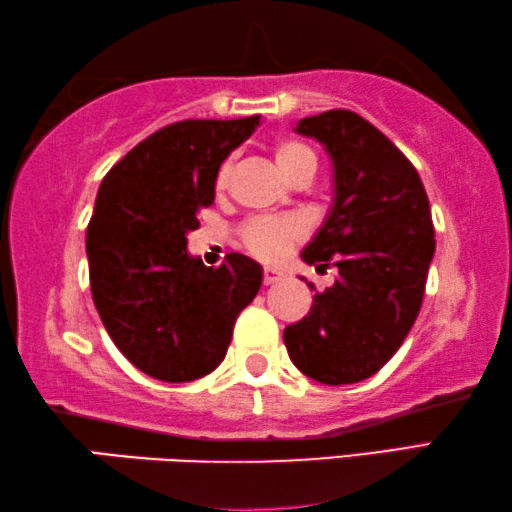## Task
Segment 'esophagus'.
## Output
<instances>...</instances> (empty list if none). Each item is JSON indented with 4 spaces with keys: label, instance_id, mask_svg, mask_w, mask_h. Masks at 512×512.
<instances>
[{
    "label": "esophagus",
    "instance_id": "34e87169",
    "mask_svg": "<svg viewBox=\"0 0 512 512\" xmlns=\"http://www.w3.org/2000/svg\"><path fill=\"white\" fill-rule=\"evenodd\" d=\"M283 279L281 270H274V267H265L263 270V283L265 286H272V283H279Z\"/></svg>",
    "mask_w": 512,
    "mask_h": 512
}]
</instances>
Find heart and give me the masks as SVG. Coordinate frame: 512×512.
<instances>
[{
	"label": "heart",
	"mask_w": 512,
	"mask_h": 512,
	"mask_svg": "<svg viewBox=\"0 0 512 512\" xmlns=\"http://www.w3.org/2000/svg\"><path fill=\"white\" fill-rule=\"evenodd\" d=\"M274 161L283 172V177L295 181L301 174L311 172L315 174L317 167V156L311 147L306 145L304 140L283 136L274 140L272 145ZM229 172L231 163L226 161L220 165L215 177V190L222 192L229 183ZM304 233V226L295 217H254L242 224L240 229V245L249 251L251 256L261 258V261H279V258L286 254V251L295 245Z\"/></svg>",
	"instance_id": "heart-1"
}]
</instances>
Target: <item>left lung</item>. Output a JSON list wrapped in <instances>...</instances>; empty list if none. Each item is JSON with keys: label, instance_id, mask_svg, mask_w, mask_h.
Segmentation results:
<instances>
[{"label": "left lung", "instance_id": "obj_1", "mask_svg": "<svg viewBox=\"0 0 512 512\" xmlns=\"http://www.w3.org/2000/svg\"><path fill=\"white\" fill-rule=\"evenodd\" d=\"M297 131L322 142L335 177L331 215L301 258L340 276L283 342L311 379L358 383L395 356L422 308L435 251L429 197L415 165L358 113L333 108Z\"/></svg>", "mask_w": 512, "mask_h": 512}]
</instances>
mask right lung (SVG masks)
Here are the masks:
<instances>
[{
    "instance_id": "add662e5",
    "label": "right lung",
    "mask_w": 512,
    "mask_h": 512,
    "mask_svg": "<svg viewBox=\"0 0 512 512\" xmlns=\"http://www.w3.org/2000/svg\"><path fill=\"white\" fill-rule=\"evenodd\" d=\"M258 122L261 115L167 124L99 186L86 233L92 301L115 347L152 379L211 374L261 288L251 258L231 251L220 267H206L186 249L197 215L213 204L222 161Z\"/></svg>"
}]
</instances>
